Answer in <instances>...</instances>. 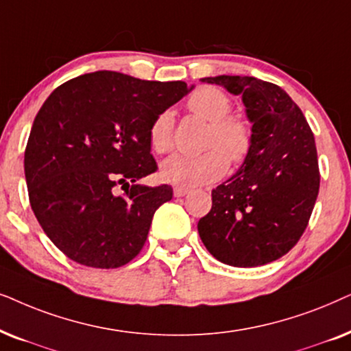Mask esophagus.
<instances>
[{
	"mask_svg": "<svg viewBox=\"0 0 351 351\" xmlns=\"http://www.w3.org/2000/svg\"><path fill=\"white\" fill-rule=\"evenodd\" d=\"M173 194H175V197H183V195H186V194H189V189H186V188H175L173 189Z\"/></svg>",
	"mask_w": 351,
	"mask_h": 351,
	"instance_id": "esophagus-1",
	"label": "esophagus"
}]
</instances>
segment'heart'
I'll return each mask as SVG.
<instances>
[{
  "label": "heart",
  "instance_id": "obj_1",
  "mask_svg": "<svg viewBox=\"0 0 351 351\" xmlns=\"http://www.w3.org/2000/svg\"><path fill=\"white\" fill-rule=\"evenodd\" d=\"M194 115L210 123L207 152L199 156H171L160 165L163 181L180 188H195L221 178L228 160L239 165L252 151V128L244 119L231 115V97L215 86H200L186 101ZM175 119L170 110L160 112L149 127V143L152 151L165 154L173 146Z\"/></svg>",
  "mask_w": 351,
  "mask_h": 351
}]
</instances>
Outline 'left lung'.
<instances>
[{"label":"left lung","instance_id":"obj_1","mask_svg":"<svg viewBox=\"0 0 351 351\" xmlns=\"http://www.w3.org/2000/svg\"><path fill=\"white\" fill-rule=\"evenodd\" d=\"M202 82L242 96L254 143L239 171L212 191L199 236L223 263L266 265L286 255L310 221L321 180L315 136L300 107L274 83L239 75Z\"/></svg>","mask_w":351,"mask_h":351}]
</instances>
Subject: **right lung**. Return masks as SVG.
<instances>
[{
	"label": "right lung",
	"mask_w": 351,
	"mask_h": 351,
	"mask_svg": "<svg viewBox=\"0 0 351 351\" xmlns=\"http://www.w3.org/2000/svg\"><path fill=\"white\" fill-rule=\"evenodd\" d=\"M188 91L184 82L99 70L65 82L41 106L23 158L27 188L46 236L70 260L109 269L141 252L154 213L173 197L168 184H138L157 171L149 127Z\"/></svg>",
	"instance_id": "obj_1"
}]
</instances>
